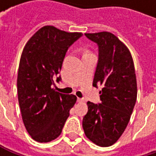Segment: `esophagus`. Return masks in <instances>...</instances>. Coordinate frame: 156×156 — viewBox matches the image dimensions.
Instances as JSON below:
<instances>
[{
    "mask_svg": "<svg viewBox=\"0 0 156 156\" xmlns=\"http://www.w3.org/2000/svg\"><path fill=\"white\" fill-rule=\"evenodd\" d=\"M77 101H78V102H83V101H84V99H83V98H78Z\"/></svg>",
    "mask_w": 156,
    "mask_h": 156,
    "instance_id": "obj_1",
    "label": "esophagus"
}]
</instances>
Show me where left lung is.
I'll list each match as a JSON object with an SVG mask.
<instances>
[{"label": "left lung", "mask_w": 156, "mask_h": 156, "mask_svg": "<svg viewBox=\"0 0 156 156\" xmlns=\"http://www.w3.org/2000/svg\"><path fill=\"white\" fill-rule=\"evenodd\" d=\"M98 46V62L93 86H102L100 104L87 103L83 117L86 136L97 145L114 144L124 133L130 120L137 97L133 58L127 47L113 33H85Z\"/></svg>", "instance_id": "8db88e82"}]
</instances>
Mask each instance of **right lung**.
<instances>
[{
    "mask_svg": "<svg viewBox=\"0 0 156 156\" xmlns=\"http://www.w3.org/2000/svg\"><path fill=\"white\" fill-rule=\"evenodd\" d=\"M82 36L54 26L41 28L22 50L18 78V99L27 132L40 143L56 139L62 132L69 110L77 101L74 95H65L52 88L68 48Z\"/></svg>",
    "mask_w": 156,
    "mask_h": 156,
    "instance_id": "1",
    "label": "right lung"
}]
</instances>
